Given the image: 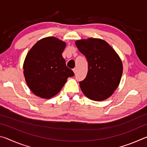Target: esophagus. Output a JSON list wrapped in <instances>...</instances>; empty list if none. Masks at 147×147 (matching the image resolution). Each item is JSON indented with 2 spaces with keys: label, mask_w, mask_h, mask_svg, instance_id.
Returning a JSON list of instances; mask_svg holds the SVG:
<instances>
[{
  "label": "esophagus",
  "mask_w": 147,
  "mask_h": 147,
  "mask_svg": "<svg viewBox=\"0 0 147 147\" xmlns=\"http://www.w3.org/2000/svg\"><path fill=\"white\" fill-rule=\"evenodd\" d=\"M73 72L74 73V74H76V72H77V69H76V68H74V69H73Z\"/></svg>",
  "instance_id": "obj_1"
}]
</instances>
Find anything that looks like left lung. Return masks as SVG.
I'll return each mask as SVG.
<instances>
[{
  "label": "left lung",
  "instance_id": "obj_1",
  "mask_svg": "<svg viewBox=\"0 0 147 147\" xmlns=\"http://www.w3.org/2000/svg\"><path fill=\"white\" fill-rule=\"evenodd\" d=\"M75 44L88 62L87 76L80 82L82 91L91 100H106L112 95L121 82L123 67L120 57L103 39H80Z\"/></svg>",
  "mask_w": 147,
  "mask_h": 147
}]
</instances>
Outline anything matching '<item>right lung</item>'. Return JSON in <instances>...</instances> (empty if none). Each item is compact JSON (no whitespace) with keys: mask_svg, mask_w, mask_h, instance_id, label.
<instances>
[{"mask_svg":"<svg viewBox=\"0 0 147 147\" xmlns=\"http://www.w3.org/2000/svg\"><path fill=\"white\" fill-rule=\"evenodd\" d=\"M65 42L55 37L39 40L28 51L23 64L25 81L32 93L49 99L58 94L74 74L66 66L62 53Z\"/></svg>","mask_w":147,"mask_h":147,"instance_id":"add662e5","label":"right lung"}]
</instances>
